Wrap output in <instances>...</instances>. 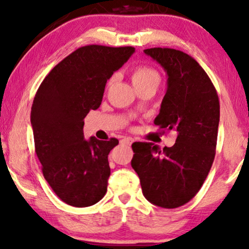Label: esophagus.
Instances as JSON below:
<instances>
[{
	"instance_id": "obj_1",
	"label": "esophagus",
	"mask_w": 249,
	"mask_h": 249,
	"mask_svg": "<svg viewBox=\"0 0 249 249\" xmlns=\"http://www.w3.org/2000/svg\"><path fill=\"white\" fill-rule=\"evenodd\" d=\"M121 142L123 143V144H126V145H131L132 143L134 142V139H132V138H124L123 140H122Z\"/></svg>"
}]
</instances>
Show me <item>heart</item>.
Segmentation results:
<instances>
[{"mask_svg": "<svg viewBox=\"0 0 249 249\" xmlns=\"http://www.w3.org/2000/svg\"><path fill=\"white\" fill-rule=\"evenodd\" d=\"M131 79L135 88L151 86L157 89L160 83V74L156 69L148 65H140L132 71Z\"/></svg>", "mask_w": 249, "mask_h": 249, "instance_id": "obj_1", "label": "heart"}]
</instances>
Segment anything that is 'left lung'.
Here are the masks:
<instances>
[{"mask_svg":"<svg viewBox=\"0 0 249 249\" xmlns=\"http://www.w3.org/2000/svg\"><path fill=\"white\" fill-rule=\"evenodd\" d=\"M144 53L167 73V91L155 124L177 132L176 142L161 150L149 142L132 144L131 164L144 197L175 209L197 194L215 156L220 121L219 97L209 75L190 55L173 48H149Z\"/></svg>","mask_w":249,"mask_h":249,"instance_id":"obj_1","label":"left lung"}]
</instances>
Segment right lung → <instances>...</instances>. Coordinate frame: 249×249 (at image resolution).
Returning a JSON list of instances; mask_svg holds the SVG:
<instances>
[{"instance_id": "obj_1", "label": "right lung", "mask_w": 249, "mask_h": 249, "mask_svg": "<svg viewBox=\"0 0 249 249\" xmlns=\"http://www.w3.org/2000/svg\"><path fill=\"white\" fill-rule=\"evenodd\" d=\"M134 47L88 45L58 63L38 88L31 107L35 151L55 194L66 204L86 208L107 192L108 155L118 140H85V117L99 108L107 80Z\"/></svg>"}]
</instances>
